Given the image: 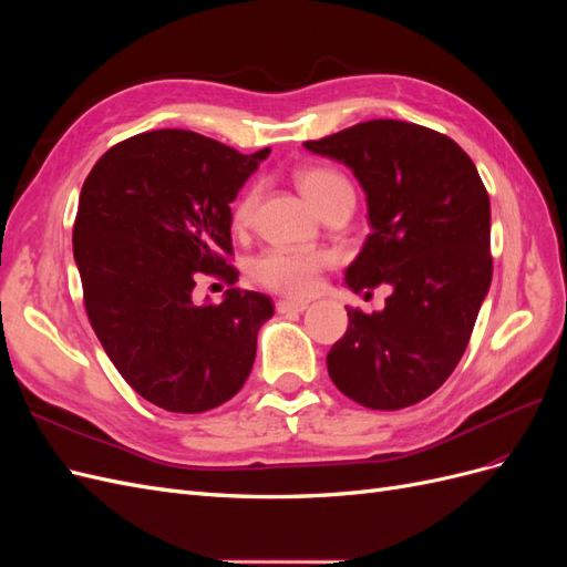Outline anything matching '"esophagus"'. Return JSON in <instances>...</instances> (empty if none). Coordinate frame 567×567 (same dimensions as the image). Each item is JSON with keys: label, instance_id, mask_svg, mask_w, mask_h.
Masks as SVG:
<instances>
[{"label": "esophagus", "instance_id": "1", "mask_svg": "<svg viewBox=\"0 0 567 567\" xmlns=\"http://www.w3.org/2000/svg\"><path fill=\"white\" fill-rule=\"evenodd\" d=\"M307 310V302L305 300H290L284 298L277 302V312L279 315H290V312H305Z\"/></svg>", "mask_w": 567, "mask_h": 567}]
</instances>
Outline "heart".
Instances as JSON below:
<instances>
[{"label": "heart", "mask_w": 567, "mask_h": 567, "mask_svg": "<svg viewBox=\"0 0 567 567\" xmlns=\"http://www.w3.org/2000/svg\"><path fill=\"white\" fill-rule=\"evenodd\" d=\"M298 186L302 196L310 200L315 208L333 196L338 188H350L348 179L336 169L329 167H310L298 173ZM257 192L250 186L246 192L231 203V227L236 231H244L255 213ZM331 257L312 250V248H293V246H277L267 248L262 255H257L252 260V277L257 284L274 290V293H284L290 298H305L315 293L319 284V274L323 267H329Z\"/></svg>", "instance_id": "b5f03b06"}]
</instances>
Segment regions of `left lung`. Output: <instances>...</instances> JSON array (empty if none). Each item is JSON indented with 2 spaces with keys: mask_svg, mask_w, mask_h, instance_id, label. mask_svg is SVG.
Returning <instances> with one entry per match:
<instances>
[{
  "mask_svg": "<svg viewBox=\"0 0 567 567\" xmlns=\"http://www.w3.org/2000/svg\"><path fill=\"white\" fill-rule=\"evenodd\" d=\"M305 148L346 163L367 194L371 234L346 284L392 290L383 312L348 307V331L326 357L331 381L367 409L416 404L456 369L492 284L487 188L447 134L402 120Z\"/></svg>",
  "mask_w": 567,
  "mask_h": 567,
  "instance_id": "1",
  "label": "left lung"
}]
</instances>
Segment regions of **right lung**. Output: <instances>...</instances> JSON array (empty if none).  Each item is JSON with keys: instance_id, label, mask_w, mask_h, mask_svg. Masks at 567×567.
Returning a JSON list of instances; mask_svg holds the SVG:
<instances>
[{"instance_id": "1", "label": "right lung", "mask_w": 567, "mask_h": 567, "mask_svg": "<svg viewBox=\"0 0 567 567\" xmlns=\"http://www.w3.org/2000/svg\"><path fill=\"white\" fill-rule=\"evenodd\" d=\"M267 156L156 130L109 148L82 184L73 255L84 310L120 375L165 411L215 409L250 375L274 305L234 288L229 203ZM198 272L233 286L219 306L193 302Z\"/></svg>"}]
</instances>
